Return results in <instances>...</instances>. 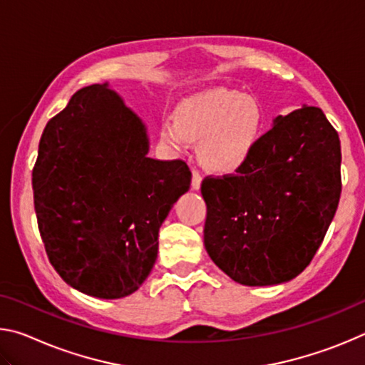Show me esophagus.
<instances>
[{"mask_svg":"<svg viewBox=\"0 0 365 365\" xmlns=\"http://www.w3.org/2000/svg\"><path fill=\"white\" fill-rule=\"evenodd\" d=\"M201 180H202V177H201L200 172L193 169V175H191V188L200 190L201 188Z\"/></svg>","mask_w":365,"mask_h":365,"instance_id":"1","label":"esophagus"}]
</instances>
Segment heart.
I'll use <instances>...</instances> for the list:
<instances>
[{"instance_id":"b5f03b06","label":"heart","mask_w":365,"mask_h":365,"mask_svg":"<svg viewBox=\"0 0 365 365\" xmlns=\"http://www.w3.org/2000/svg\"><path fill=\"white\" fill-rule=\"evenodd\" d=\"M262 110L255 98L235 90H211L190 98L163 123V138L175 150L197 140L206 169L228 174L250 159L261 137Z\"/></svg>"}]
</instances>
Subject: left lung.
<instances>
[{
    "mask_svg": "<svg viewBox=\"0 0 365 365\" xmlns=\"http://www.w3.org/2000/svg\"><path fill=\"white\" fill-rule=\"evenodd\" d=\"M339 169V138L322 109L275 117L237 174L201 183L205 246L214 264L248 287L298 277L335 217Z\"/></svg>",
    "mask_w": 365,
    "mask_h": 365,
    "instance_id": "obj_1",
    "label": "left lung"
}]
</instances>
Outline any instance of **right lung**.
Here are the masks:
<instances>
[{
    "label": "right lung",
    "instance_id": "obj_1",
    "mask_svg": "<svg viewBox=\"0 0 365 365\" xmlns=\"http://www.w3.org/2000/svg\"><path fill=\"white\" fill-rule=\"evenodd\" d=\"M146 127L108 83L78 90L46 123L32 172L49 262L85 294H132L158 257L159 228L191 172L148 158Z\"/></svg>",
    "mask_w": 365,
    "mask_h": 365
}]
</instances>
